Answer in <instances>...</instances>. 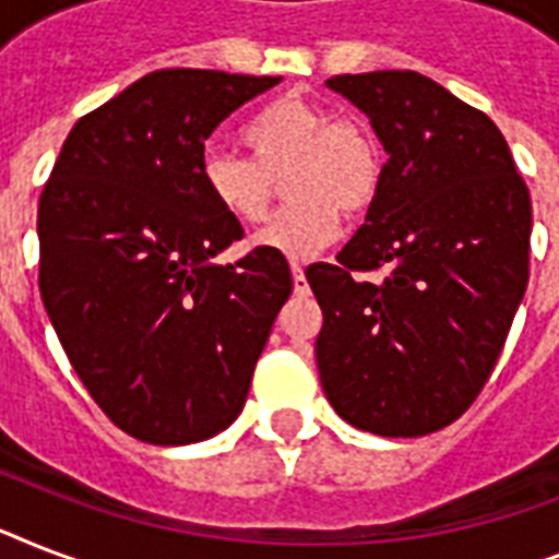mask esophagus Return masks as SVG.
Instances as JSON below:
<instances>
[{
	"label": "esophagus",
	"mask_w": 559,
	"mask_h": 559,
	"mask_svg": "<svg viewBox=\"0 0 559 559\" xmlns=\"http://www.w3.org/2000/svg\"><path fill=\"white\" fill-rule=\"evenodd\" d=\"M289 270H293V287H296V293H305L307 289L305 266H301V263H289Z\"/></svg>",
	"instance_id": "obj_1"
}]
</instances>
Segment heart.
I'll list each match as a JSON object with an SVG mask.
<instances>
[{"label":"heart","mask_w":559,"mask_h":559,"mask_svg":"<svg viewBox=\"0 0 559 559\" xmlns=\"http://www.w3.org/2000/svg\"><path fill=\"white\" fill-rule=\"evenodd\" d=\"M249 159L211 151L200 177L209 200L226 217L252 226L263 219L272 182L284 173L289 205L252 237L263 252L310 258L331 243L345 217H362L382 188V153L362 121L328 116L310 100L284 95L240 127Z\"/></svg>","instance_id":"b5f03b06"}]
</instances>
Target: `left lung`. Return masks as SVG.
<instances>
[{
  "label": "left lung",
  "mask_w": 559,
  "mask_h": 559,
  "mask_svg": "<svg viewBox=\"0 0 559 559\" xmlns=\"http://www.w3.org/2000/svg\"><path fill=\"white\" fill-rule=\"evenodd\" d=\"M328 86L371 118L389 162L366 226L336 263L307 266L322 389L357 429L438 432L485 389L528 287V186L499 127L424 74Z\"/></svg>",
  "instance_id": "left-lung-1"
}]
</instances>
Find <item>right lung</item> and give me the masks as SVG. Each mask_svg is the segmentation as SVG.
Instances as JSON below:
<instances>
[{
    "label": "right lung",
    "instance_id": "obj_1",
    "mask_svg": "<svg viewBox=\"0 0 559 559\" xmlns=\"http://www.w3.org/2000/svg\"><path fill=\"white\" fill-rule=\"evenodd\" d=\"M281 78L159 69L72 127L37 211L39 296L92 400L144 443L223 432L293 293L202 188L205 139Z\"/></svg>",
    "mask_w": 559,
    "mask_h": 559
}]
</instances>
